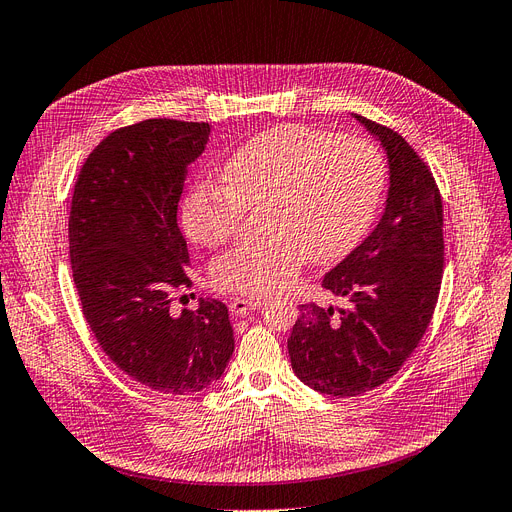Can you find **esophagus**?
<instances>
[{
	"label": "esophagus",
	"mask_w": 512,
	"mask_h": 512,
	"mask_svg": "<svg viewBox=\"0 0 512 512\" xmlns=\"http://www.w3.org/2000/svg\"><path fill=\"white\" fill-rule=\"evenodd\" d=\"M261 306H263V301H259V299H234L230 304V312L234 316H246L253 310H259Z\"/></svg>",
	"instance_id": "34e87169"
}]
</instances>
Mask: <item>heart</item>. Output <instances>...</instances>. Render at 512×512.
Segmentation results:
<instances>
[{"label": "heart", "instance_id": "obj_1", "mask_svg": "<svg viewBox=\"0 0 512 512\" xmlns=\"http://www.w3.org/2000/svg\"><path fill=\"white\" fill-rule=\"evenodd\" d=\"M386 166L373 143L310 126H276L223 164L221 181L196 183L183 202V230L200 246L230 240L244 211H259L268 238L244 242L211 266L213 287L266 297L293 280L308 257L333 263L363 238L380 204Z\"/></svg>", "mask_w": 512, "mask_h": 512}]
</instances>
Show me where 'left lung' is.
Returning <instances> with one entry per match:
<instances>
[{
	"label": "left lung",
	"instance_id": "1",
	"mask_svg": "<svg viewBox=\"0 0 512 512\" xmlns=\"http://www.w3.org/2000/svg\"><path fill=\"white\" fill-rule=\"evenodd\" d=\"M354 118L388 154L384 215L323 278L348 308L301 304L287 344L299 380L331 396L363 394L396 375L430 325L445 266L443 200L428 164L399 132Z\"/></svg>",
	"mask_w": 512,
	"mask_h": 512
}]
</instances>
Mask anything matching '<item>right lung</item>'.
<instances>
[{
	"label": "right lung",
	"instance_id": "1",
	"mask_svg": "<svg viewBox=\"0 0 512 512\" xmlns=\"http://www.w3.org/2000/svg\"><path fill=\"white\" fill-rule=\"evenodd\" d=\"M208 135L206 122L168 118L113 130L86 158L71 198L69 259L86 323L113 365L170 396L217 382L234 352L223 301L170 312L192 287L177 206Z\"/></svg>",
	"mask_w": 512,
	"mask_h": 512
}]
</instances>
